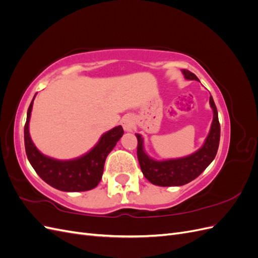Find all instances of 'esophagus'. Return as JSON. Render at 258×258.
<instances>
[{
    "label": "esophagus",
    "instance_id": "1",
    "mask_svg": "<svg viewBox=\"0 0 258 258\" xmlns=\"http://www.w3.org/2000/svg\"><path fill=\"white\" fill-rule=\"evenodd\" d=\"M121 124L123 129L126 131H132L135 129V123H134V120H132V118L130 116H124L123 118L121 119Z\"/></svg>",
    "mask_w": 258,
    "mask_h": 258
}]
</instances>
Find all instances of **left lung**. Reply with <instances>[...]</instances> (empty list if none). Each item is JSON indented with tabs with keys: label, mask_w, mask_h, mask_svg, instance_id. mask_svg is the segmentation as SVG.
<instances>
[{
	"label": "left lung",
	"mask_w": 258,
	"mask_h": 258,
	"mask_svg": "<svg viewBox=\"0 0 258 258\" xmlns=\"http://www.w3.org/2000/svg\"><path fill=\"white\" fill-rule=\"evenodd\" d=\"M185 79L199 81L198 77L188 70H183ZM210 104L213 110V121L206 142L199 151L184 158L156 161L148 157L143 150V139L136 135L138 139L137 155L143 175L154 185L158 186H182L198 177L215 158L221 138V126L218 121L216 105L212 97Z\"/></svg>",
	"instance_id": "obj_1"
}]
</instances>
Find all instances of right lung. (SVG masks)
I'll return each mask as SVG.
<instances>
[{
	"label": "right lung",
	"mask_w": 258,
	"mask_h": 258,
	"mask_svg": "<svg viewBox=\"0 0 258 258\" xmlns=\"http://www.w3.org/2000/svg\"><path fill=\"white\" fill-rule=\"evenodd\" d=\"M33 100L27 113L25 147L27 157L35 172L48 185L62 191H86L95 188L102 177L107 155L123 135L122 127H115L106 132L101 137L99 143L81 158L68 161L54 160L38 152L30 138L29 120Z\"/></svg>",
	"instance_id": "add662e5"
}]
</instances>
